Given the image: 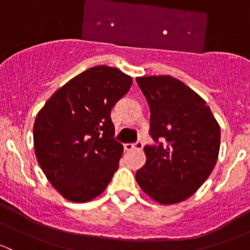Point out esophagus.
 <instances>
[{
  "instance_id": "34e87169",
  "label": "esophagus",
  "mask_w": 250,
  "mask_h": 250,
  "mask_svg": "<svg viewBox=\"0 0 250 250\" xmlns=\"http://www.w3.org/2000/svg\"><path fill=\"white\" fill-rule=\"evenodd\" d=\"M134 148H137V150H141V148H143V143H141V141H138L137 144H125V150L130 151V150H134Z\"/></svg>"
}]
</instances>
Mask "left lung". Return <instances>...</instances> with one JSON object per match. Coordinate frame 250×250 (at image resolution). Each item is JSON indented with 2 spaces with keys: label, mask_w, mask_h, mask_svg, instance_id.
<instances>
[{
  "label": "left lung",
  "mask_w": 250,
  "mask_h": 250,
  "mask_svg": "<svg viewBox=\"0 0 250 250\" xmlns=\"http://www.w3.org/2000/svg\"><path fill=\"white\" fill-rule=\"evenodd\" d=\"M137 82L150 107V135L158 144L144 147L146 162L137 170V183L156 202H183L215 167L220 125L206 102L181 81L162 75L137 77Z\"/></svg>",
  "instance_id": "left-lung-1"
}]
</instances>
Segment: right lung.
<instances>
[{"label":"right lung","instance_id":"right-lung-1","mask_svg":"<svg viewBox=\"0 0 250 250\" xmlns=\"http://www.w3.org/2000/svg\"><path fill=\"white\" fill-rule=\"evenodd\" d=\"M132 83V77L118 69L98 65L65 83L37 113V162L66 200H94L117 170L123 146L113 139L111 109Z\"/></svg>","mask_w":250,"mask_h":250}]
</instances>
